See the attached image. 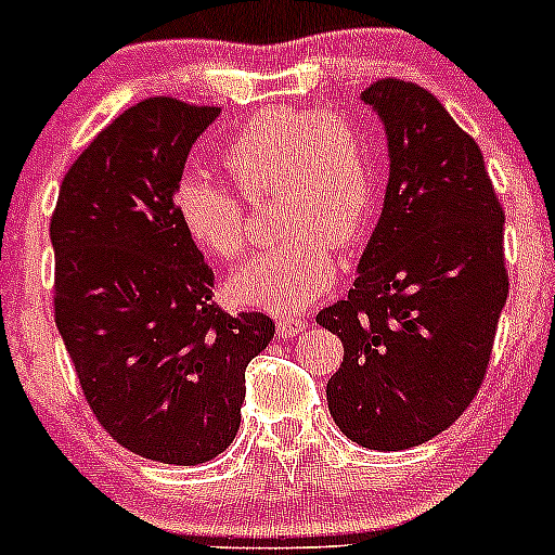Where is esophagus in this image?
I'll return each mask as SVG.
<instances>
[{
    "mask_svg": "<svg viewBox=\"0 0 555 555\" xmlns=\"http://www.w3.org/2000/svg\"><path fill=\"white\" fill-rule=\"evenodd\" d=\"M309 327V322L300 317H279L276 319V330L282 338H293V335H300L304 330Z\"/></svg>",
    "mask_w": 555,
    "mask_h": 555,
    "instance_id": "obj_1",
    "label": "esophagus"
}]
</instances>
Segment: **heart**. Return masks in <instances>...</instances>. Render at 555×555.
Instances as JSON below:
<instances>
[{
  "instance_id": "b5f03b06",
  "label": "heart",
  "mask_w": 555,
  "mask_h": 555,
  "mask_svg": "<svg viewBox=\"0 0 555 555\" xmlns=\"http://www.w3.org/2000/svg\"><path fill=\"white\" fill-rule=\"evenodd\" d=\"M222 166L246 198L276 190L282 244L260 251L231 279V298L251 309L295 313L327 293L335 279L330 244H357L378 209V169L365 133L333 109L271 106L225 144ZM173 211L190 238L220 260L249 242L244 198L206 173H184Z\"/></svg>"
}]
</instances>
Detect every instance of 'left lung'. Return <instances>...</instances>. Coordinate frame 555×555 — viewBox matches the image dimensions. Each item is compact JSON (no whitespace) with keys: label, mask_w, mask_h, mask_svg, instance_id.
<instances>
[{"label":"left lung","mask_w":555,"mask_h":555,"mask_svg":"<svg viewBox=\"0 0 555 555\" xmlns=\"http://www.w3.org/2000/svg\"><path fill=\"white\" fill-rule=\"evenodd\" d=\"M389 142L382 220L349 298L317 313L344 344L330 416L373 451L422 446L478 395L505 309V211L483 153L416 82L362 91Z\"/></svg>","instance_id":"1"}]
</instances>
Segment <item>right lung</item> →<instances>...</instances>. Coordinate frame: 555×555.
I'll use <instances>...</instances> for the list:
<instances>
[{
    "label": "right lung",
    "instance_id": "1",
    "mask_svg": "<svg viewBox=\"0 0 555 555\" xmlns=\"http://www.w3.org/2000/svg\"><path fill=\"white\" fill-rule=\"evenodd\" d=\"M217 106L153 96L117 115L61 182L50 220L55 327L93 416L122 449L204 464L242 424L246 365L271 317L228 313L173 211V188Z\"/></svg>",
    "mask_w": 555,
    "mask_h": 555
}]
</instances>
